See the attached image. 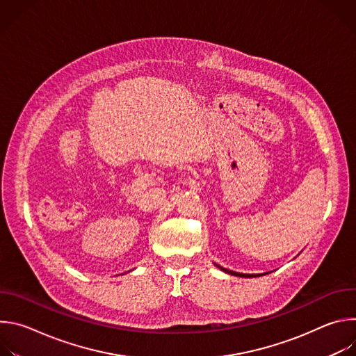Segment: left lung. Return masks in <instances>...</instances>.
<instances>
[{
	"label": "left lung",
	"mask_w": 356,
	"mask_h": 356,
	"mask_svg": "<svg viewBox=\"0 0 356 356\" xmlns=\"http://www.w3.org/2000/svg\"><path fill=\"white\" fill-rule=\"evenodd\" d=\"M220 270H222V272H225V273H228V275H232V276H239V277H259V276H264V275H268V273H270V272H268V273H258V275H248V273H238V272H234V270H229V269H225V268H222V266H220L218 264H214Z\"/></svg>",
	"instance_id": "1"
}]
</instances>
